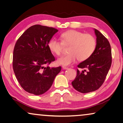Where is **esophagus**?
<instances>
[{
    "label": "esophagus",
    "mask_w": 123,
    "mask_h": 123,
    "mask_svg": "<svg viewBox=\"0 0 123 123\" xmlns=\"http://www.w3.org/2000/svg\"><path fill=\"white\" fill-rule=\"evenodd\" d=\"M63 69H68V67H65V66H63Z\"/></svg>",
    "instance_id": "1"
}]
</instances>
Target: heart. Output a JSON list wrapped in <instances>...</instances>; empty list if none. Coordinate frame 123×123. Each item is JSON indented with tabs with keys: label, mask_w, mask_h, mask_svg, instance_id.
<instances>
[{
	"label": "heart",
	"mask_w": 123,
	"mask_h": 123,
	"mask_svg": "<svg viewBox=\"0 0 123 123\" xmlns=\"http://www.w3.org/2000/svg\"><path fill=\"white\" fill-rule=\"evenodd\" d=\"M62 41L52 38L48 43L49 50L56 55H61L64 45H70L68 54L63 55L58 59V63L69 65L75 63L77 59L82 62L88 59L95 51L97 41L92 35L77 30H68L60 35Z\"/></svg>",
	"instance_id": "b5f03b06"
}]
</instances>
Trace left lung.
Returning <instances> with one entry per match:
<instances>
[{
  "label": "left lung",
  "mask_w": 123,
  "mask_h": 123,
  "mask_svg": "<svg viewBox=\"0 0 123 123\" xmlns=\"http://www.w3.org/2000/svg\"><path fill=\"white\" fill-rule=\"evenodd\" d=\"M95 32L97 37L95 51L77 65L85 69L82 72L77 69V76L72 82L75 90L83 93L95 91L101 86L111 65V49L108 40L97 30L95 29Z\"/></svg>",
  "instance_id": "8db88e82"
}]
</instances>
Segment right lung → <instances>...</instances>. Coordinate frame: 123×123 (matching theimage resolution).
Listing matches in <instances>:
<instances>
[{
	"mask_svg": "<svg viewBox=\"0 0 123 123\" xmlns=\"http://www.w3.org/2000/svg\"><path fill=\"white\" fill-rule=\"evenodd\" d=\"M58 30L35 25L19 37L15 44L13 68L18 82L30 93H44L53 85L61 67L48 66L55 59L48 48V43Z\"/></svg>",
	"mask_w": 123,
	"mask_h": 123,
	"instance_id": "obj_1",
	"label": "right lung"
}]
</instances>
